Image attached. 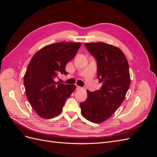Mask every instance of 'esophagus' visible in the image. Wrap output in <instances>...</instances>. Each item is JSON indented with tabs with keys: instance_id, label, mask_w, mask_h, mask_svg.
<instances>
[{
	"instance_id": "esophagus-1",
	"label": "esophagus",
	"mask_w": 157,
	"mask_h": 157,
	"mask_svg": "<svg viewBox=\"0 0 157 157\" xmlns=\"http://www.w3.org/2000/svg\"><path fill=\"white\" fill-rule=\"evenodd\" d=\"M81 88H82L80 87V86H77V90H80Z\"/></svg>"
}]
</instances>
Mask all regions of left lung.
Segmentation results:
<instances>
[{
	"mask_svg": "<svg viewBox=\"0 0 157 157\" xmlns=\"http://www.w3.org/2000/svg\"><path fill=\"white\" fill-rule=\"evenodd\" d=\"M85 46L97 60V76L102 86L94 92L87 90V99L80 106L86 119L100 123L110 118L124 101L130 85L129 65L124 53L115 46L101 42Z\"/></svg>",
	"mask_w": 157,
	"mask_h": 157,
	"instance_id": "left-lung-1",
	"label": "left lung"
}]
</instances>
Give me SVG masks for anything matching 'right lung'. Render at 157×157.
<instances>
[{"label": "right lung", "instance_id": "right-lung-1", "mask_svg": "<svg viewBox=\"0 0 157 157\" xmlns=\"http://www.w3.org/2000/svg\"><path fill=\"white\" fill-rule=\"evenodd\" d=\"M80 42H61L45 46L32 57L23 78L26 96L38 115L50 119L59 115L65 101L76 89L55 81L67 74L65 65L79 49Z\"/></svg>", "mask_w": 157, "mask_h": 157}]
</instances>
